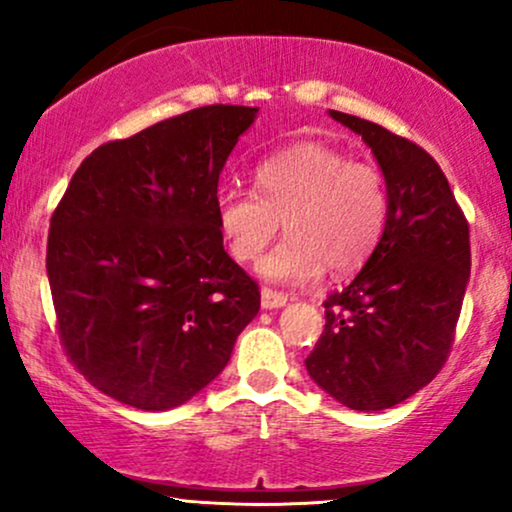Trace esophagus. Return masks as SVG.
I'll list each match as a JSON object with an SVG mask.
<instances>
[{
  "mask_svg": "<svg viewBox=\"0 0 512 512\" xmlns=\"http://www.w3.org/2000/svg\"><path fill=\"white\" fill-rule=\"evenodd\" d=\"M260 296H262V308H264V310L284 308V305L289 303V296H284V293L272 291V289H262Z\"/></svg>",
  "mask_w": 512,
  "mask_h": 512,
  "instance_id": "esophagus-1",
  "label": "esophagus"
}]
</instances>
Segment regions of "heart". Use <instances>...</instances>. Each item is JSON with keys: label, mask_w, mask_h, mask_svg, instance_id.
I'll list each match as a JSON object with an SVG mask.
<instances>
[{"label": "heart", "mask_w": 512, "mask_h": 512, "mask_svg": "<svg viewBox=\"0 0 512 512\" xmlns=\"http://www.w3.org/2000/svg\"><path fill=\"white\" fill-rule=\"evenodd\" d=\"M255 187L257 195L223 190L214 214L238 262L257 260L284 223L289 238L257 264V274L269 281L305 284L325 269L351 274L383 238L390 211L383 173L332 146L298 144L264 158Z\"/></svg>", "instance_id": "heart-1"}]
</instances>
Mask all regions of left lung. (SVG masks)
I'll list each match as a JSON object with an SVG mask.
<instances>
[{
	"mask_svg": "<svg viewBox=\"0 0 512 512\" xmlns=\"http://www.w3.org/2000/svg\"><path fill=\"white\" fill-rule=\"evenodd\" d=\"M330 117L375 156L390 211L361 272L325 301V332L305 368L344 407L383 411L431 383L450 354L472 267L469 226L421 146L361 117Z\"/></svg>",
	"mask_w": 512,
	"mask_h": 512,
	"instance_id": "left-lung-1",
	"label": "left lung"
}]
</instances>
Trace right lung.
<instances>
[{"instance_id":"right-lung-1","label":"right lung","mask_w":512,"mask_h":512,"mask_svg":"<svg viewBox=\"0 0 512 512\" xmlns=\"http://www.w3.org/2000/svg\"><path fill=\"white\" fill-rule=\"evenodd\" d=\"M257 110L207 105L98 146L52 214L60 339L117 402L144 411L190 402L260 310L214 214L221 170Z\"/></svg>"}]
</instances>
